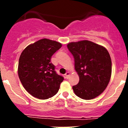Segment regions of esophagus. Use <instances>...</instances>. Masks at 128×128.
Masks as SVG:
<instances>
[{
    "label": "esophagus",
    "mask_w": 128,
    "mask_h": 128,
    "mask_svg": "<svg viewBox=\"0 0 128 128\" xmlns=\"http://www.w3.org/2000/svg\"><path fill=\"white\" fill-rule=\"evenodd\" d=\"M69 76H70V73H69V72H67L65 74V76H66V78H69Z\"/></svg>",
    "instance_id": "obj_1"
}]
</instances>
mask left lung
Here are the masks:
<instances>
[{"instance_id": "left-lung-1", "label": "left lung", "mask_w": 128, "mask_h": 128, "mask_svg": "<svg viewBox=\"0 0 128 128\" xmlns=\"http://www.w3.org/2000/svg\"><path fill=\"white\" fill-rule=\"evenodd\" d=\"M68 48L73 55L79 76L78 84L72 87L75 94L84 100L100 95L112 75V60L106 49L87 40L70 42Z\"/></svg>"}]
</instances>
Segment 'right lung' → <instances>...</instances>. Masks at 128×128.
Returning a JSON list of instances; mask_svg holds the SVG:
<instances>
[{"instance_id": "obj_1", "label": "right lung", "mask_w": 128, "mask_h": 128, "mask_svg": "<svg viewBox=\"0 0 128 128\" xmlns=\"http://www.w3.org/2000/svg\"><path fill=\"white\" fill-rule=\"evenodd\" d=\"M61 43L41 39L28 45L18 61V77L25 90L34 97L48 99L58 93L64 77L55 71L51 58L61 48Z\"/></svg>"}]
</instances>
